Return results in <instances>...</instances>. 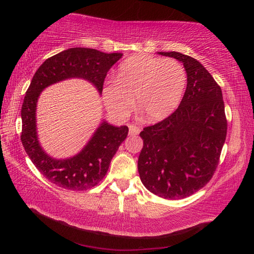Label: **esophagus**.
Here are the masks:
<instances>
[{"label":"esophagus","mask_w":254,"mask_h":254,"mask_svg":"<svg viewBox=\"0 0 254 254\" xmlns=\"http://www.w3.org/2000/svg\"><path fill=\"white\" fill-rule=\"evenodd\" d=\"M139 132H141V130H139L138 127L133 126V124H131V126H128V134H130V135L135 136V135H137Z\"/></svg>","instance_id":"obj_1"}]
</instances>
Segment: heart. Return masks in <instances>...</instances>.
<instances>
[{
  "label": "heart",
  "instance_id": "1",
  "mask_svg": "<svg viewBox=\"0 0 254 254\" xmlns=\"http://www.w3.org/2000/svg\"><path fill=\"white\" fill-rule=\"evenodd\" d=\"M187 86V72L175 59L138 55L119 66L116 80L107 82L102 100L112 116L126 117L133 106L150 122L164 120L179 106Z\"/></svg>",
  "mask_w": 254,
  "mask_h": 254
}]
</instances>
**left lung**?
<instances>
[{"label":"left lung","instance_id":"obj_1","mask_svg":"<svg viewBox=\"0 0 254 254\" xmlns=\"http://www.w3.org/2000/svg\"><path fill=\"white\" fill-rule=\"evenodd\" d=\"M180 61L187 89L178 109L139 133V178L160 197L190 196L212 179L227 134L222 89L201 63L180 52H158Z\"/></svg>","mask_w":254,"mask_h":254}]
</instances>
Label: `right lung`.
I'll return each instance as SVG.
<instances>
[{
	"label": "right lung",
	"mask_w": 254,
	"mask_h": 254,
	"mask_svg": "<svg viewBox=\"0 0 254 254\" xmlns=\"http://www.w3.org/2000/svg\"><path fill=\"white\" fill-rule=\"evenodd\" d=\"M122 56L89 48H71L47 59L32 77L21 106L20 139L32 164L56 186L83 191L98 185L119 146L127 138L128 127H115L102 120L79 153L65 159L53 158L41 147L37 133L36 110L41 91L62 80L83 78L101 94L108 71Z\"/></svg>",
	"instance_id": "1"
}]
</instances>
